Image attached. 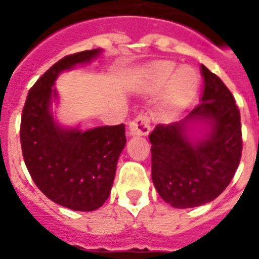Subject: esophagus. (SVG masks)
Instances as JSON below:
<instances>
[{
    "mask_svg": "<svg viewBox=\"0 0 259 259\" xmlns=\"http://www.w3.org/2000/svg\"><path fill=\"white\" fill-rule=\"evenodd\" d=\"M151 129V120L147 113H141L130 122L129 132L132 136H147Z\"/></svg>",
    "mask_w": 259,
    "mask_h": 259,
    "instance_id": "1",
    "label": "esophagus"
}]
</instances>
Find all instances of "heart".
<instances>
[{"mask_svg":"<svg viewBox=\"0 0 259 259\" xmlns=\"http://www.w3.org/2000/svg\"><path fill=\"white\" fill-rule=\"evenodd\" d=\"M141 81L148 93H157L167 85L163 91L162 108L165 112L172 113L185 107L195 96L200 76L190 66L178 69L174 62L163 61L144 70Z\"/></svg>","mask_w":259,"mask_h":259,"instance_id":"1","label":"heart"}]
</instances>
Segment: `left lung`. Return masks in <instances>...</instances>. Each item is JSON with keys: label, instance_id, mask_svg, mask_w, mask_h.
I'll list each match as a JSON object with an SVG mask.
<instances>
[{"label": "left lung", "instance_id": "obj_1", "mask_svg": "<svg viewBox=\"0 0 259 259\" xmlns=\"http://www.w3.org/2000/svg\"><path fill=\"white\" fill-rule=\"evenodd\" d=\"M204 93L183 120L157 124L150 135L151 176L155 189L175 208H193L215 200L233 179L243 139L240 111L222 80L201 65ZM206 121L210 132L193 142L187 121Z\"/></svg>", "mask_w": 259, "mask_h": 259}]
</instances>
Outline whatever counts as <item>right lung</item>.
I'll return each mask as SVG.
<instances>
[{"mask_svg":"<svg viewBox=\"0 0 259 259\" xmlns=\"http://www.w3.org/2000/svg\"><path fill=\"white\" fill-rule=\"evenodd\" d=\"M98 54L81 51L54 64L29 90L20 120L22 154L31 179L50 200L73 211H94L107 201L126 144L123 123L64 130L50 112L57 76Z\"/></svg>","mask_w":259,"mask_h":259,"instance_id":"right-lung-1","label":"right lung"}]
</instances>
